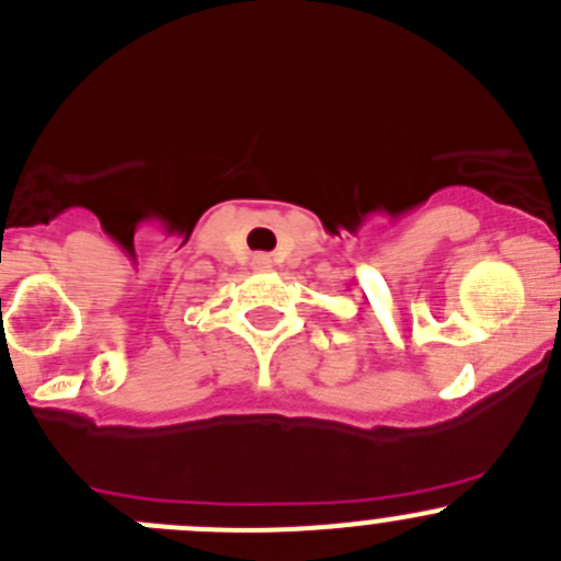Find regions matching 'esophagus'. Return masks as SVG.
<instances>
[{
	"label": "esophagus",
	"instance_id": "34e87169",
	"mask_svg": "<svg viewBox=\"0 0 561 561\" xmlns=\"http://www.w3.org/2000/svg\"><path fill=\"white\" fill-rule=\"evenodd\" d=\"M256 265H268V256H256Z\"/></svg>",
	"mask_w": 561,
	"mask_h": 561
}]
</instances>
